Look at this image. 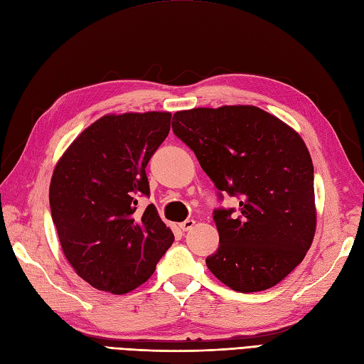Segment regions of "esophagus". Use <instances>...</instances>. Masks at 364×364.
Wrapping results in <instances>:
<instances>
[{
    "instance_id": "obj_1",
    "label": "esophagus",
    "mask_w": 364,
    "mask_h": 364,
    "mask_svg": "<svg viewBox=\"0 0 364 364\" xmlns=\"http://www.w3.org/2000/svg\"><path fill=\"white\" fill-rule=\"evenodd\" d=\"M194 225H196V220H194V219H187V220H183V223L179 224V228L182 230V232H190V230Z\"/></svg>"
}]
</instances>
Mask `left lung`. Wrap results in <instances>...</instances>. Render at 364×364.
Listing matches in <instances>:
<instances>
[{
    "label": "left lung",
    "mask_w": 364,
    "mask_h": 364,
    "mask_svg": "<svg viewBox=\"0 0 364 364\" xmlns=\"http://www.w3.org/2000/svg\"><path fill=\"white\" fill-rule=\"evenodd\" d=\"M171 125L216 188L241 199L237 211L213 213L219 249L207 267L241 294L277 286L315 236L314 165L304 140L250 105L179 111Z\"/></svg>",
    "instance_id": "8db88e82"
}]
</instances>
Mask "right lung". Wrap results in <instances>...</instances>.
<instances>
[{
    "mask_svg": "<svg viewBox=\"0 0 364 364\" xmlns=\"http://www.w3.org/2000/svg\"><path fill=\"white\" fill-rule=\"evenodd\" d=\"M170 112L108 114L80 134L55 165L49 187L61 249L80 278L123 295L151 277L174 235L149 194L145 168L170 132Z\"/></svg>",
    "mask_w": 364,
    "mask_h": 364,
    "instance_id": "1",
    "label": "right lung"
}]
</instances>
